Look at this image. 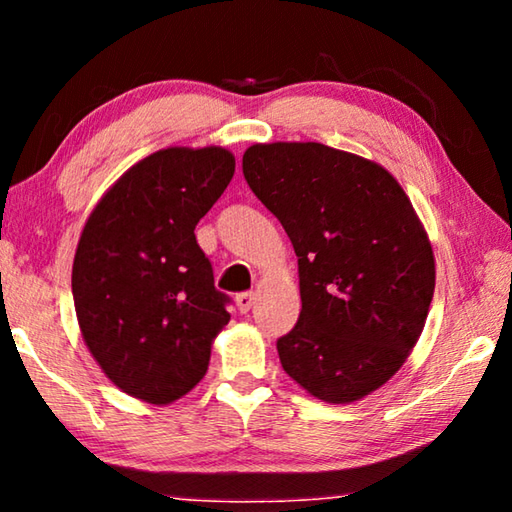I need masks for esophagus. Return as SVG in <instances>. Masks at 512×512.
Here are the masks:
<instances>
[{"label":"esophagus","mask_w":512,"mask_h":512,"mask_svg":"<svg viewBox=\"0 0 512 512\" xmlns=\"http://www.w3.org/2000/svg\"><path fill=\"white\" fill-rule=\"evenodd\" d=\"M255 302H257V296H255L253 291L239 293V296H237V309L241 311V314H248V311L255 307Z\"/></svg>","instance_id":"esophagus-1"}]
</instances>
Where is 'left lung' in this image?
Returning a JSON list of instances; mask_svg holds the SVG:
<instances>
[{"mask_svg":"<svg viewBox=\"0 0 512 512\" xmlns=\"http://www.w3.org/2000/svg\"><path fill=\"white\" fill-rule=\"evenodd\" d=\"M244 178L298 257L300 318L277 339L284 372L329 404L377 391L409 359L436 289L409 196L381 164L318 142L248 146Z\"/></svg>","mask_w":512,"mask_h":512,"instance_id":"8db88e82","label":"left lung"}]
</instances>
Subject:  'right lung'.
<instances>
[{"label":"right lung","mask_w":512,"mask_h":512,"mask_svg":"<svg viewBox=\"0 0 512 512\" xmlns=\"http://www.w3.org/2000/svg\"><path fill=\"white\" fill-rule=\"evenodd\" d=\"M235 176L223 146H169L133 164L85 221L72 266L83 341L106 377L149 404L203 379L228 296L214 289L196 223Z\"/></svg>","instance_id":"obj_1"}]
</instances>
